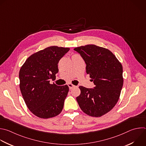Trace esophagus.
Returning a JSON list of instances; mask_svg holds the SVG:
<instances>
[{"label": "esophagus", "mask_w": 146, "mask_h": 146, "mask_svg": "<svg viewBox=\"0 0 146 146\" xmlns=\"http://www.w3.org/2000/svg\"><path fill=\"white\" fill-rule=\"evenodd\" d=\"M68 86H69V89H72V88H73L74 87H75V86H74V85H73L72 84H71V83L68 84Z\"/></svg>", "instance_id": "esophagus-1"}]
</instances>
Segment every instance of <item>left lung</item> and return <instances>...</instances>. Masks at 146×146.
Listing matches in <instances>:
<instances>
[{
  "label": "left lung",
  "instance_id": "obj_1",
  "mask_svg": "<svg viewBox=\"0 0 146 146\" xmlns=\"http://www.w3.org/2000/svg\"><path fill=\"white\" fill-rule=\"evenodd\" d=\"M74 50L84 60L86 72L95 86H80L77 102L81 110L93 117L110 112L117 103L123 85V66L108 49L94 44L77 47Z\"/></svg>",
  "mask_w": 146,
  "mask_h": 146
}]
</instances>
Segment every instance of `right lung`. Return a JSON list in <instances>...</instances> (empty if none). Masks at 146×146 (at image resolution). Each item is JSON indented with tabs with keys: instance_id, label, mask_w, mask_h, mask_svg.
Wrapping results in <instances>:
<instances>
[{
	"instance_id": "obj_1",
	"label": "right lung",
	"mask_w": 146,
	"mask_h": 146,
	"mask_svg": "<svg viewBox=\"0 0 146 146\" xmlns=\"http://www.w3.org/2000/svg\"><path fill=\"white\" fill-rule=\"evenodd\" d=\"M70 50L52 46L30 56L22 66L19 87L29 110L42 119L51 118L62 111L69 92L67 85L50 84L58 72L60 59Z\"/></svg>"
}]
</instances>
